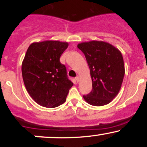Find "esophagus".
<instances>
[{"label": "esophagus", "mask_w": 147, "mask_h": 147, "mask_svg": "<svg viewBox=\"0 0 147 147\" xmlns=\"http://www.w3.org/2000/svg\"><path fill=\"white\" fill-rule=\"evenodd\" d=\"M75 80L77 82H79V80H80V77H79V76H77V77H75Z\"/></svg>", "instance_id": "esophagus-1"}]
</instances>
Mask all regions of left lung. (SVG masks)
Returning a JSON list of instances; mask_svg holds the SVG:
<instances>
[{
	"mask_svg": "<svg viewBox=\"0 0 147 147\" xmlns=\"http://www.w3.org/2000/svg\"><path fill=\"white\" fill-rule=\"evenodd\" d=\"M77 48L85 55L92 82V91L84 99L92 106L109 104L120 90L125 73L122 53L104 41L84 42Z\"/></svg>",
	"mask_w": 147,
	"mask_h": 147,
	"instance_id": "obj_1",
	"label": "left lung"
}]
</instances>
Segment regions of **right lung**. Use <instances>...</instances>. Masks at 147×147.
<instances>
[{"label":"right lung","instance_id":"1","mask_svg":"<svg viewBox=\"0 0 147 147\" xmlns=\"http://www.w3.org/2000/svg\"><path fill=\"white\" fill-rule=\"evenodd\" d=\"M68 47L67 42H35L25 54L21 69L25 86L33 100L43 107L55 108L63 104L73 86L59 60Z\"/></svg>","mask_w":147,"mask_h":147}]
</instances>
